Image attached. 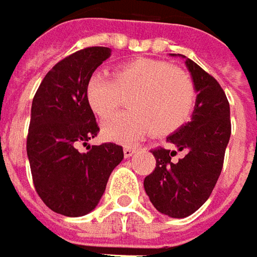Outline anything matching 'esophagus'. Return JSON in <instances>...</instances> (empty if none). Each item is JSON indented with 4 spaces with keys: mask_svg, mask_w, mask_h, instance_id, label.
Listing matches in <instances>:
<instances>
[{
    "mask_svg": "<svg viewBox=\"0 0 257 257\" xmlns=\"http://www.w3.org/2000/svg\"><path fill=\"white\" fill-rule=\"evenodd\" d=\"M134 154H135V148H132V146H125L123 148V155H125V158H131Z\"/></svg>",
    "mask_w": 257,
    "mask_h": 257,
    "instance_id": "esophagus-1",
    "label": "esophagus"
}]
</instances>
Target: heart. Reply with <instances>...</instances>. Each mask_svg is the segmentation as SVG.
Wrapping results in <instances>:
<instances>
[{
    "mask_svg": "<svg viewBox=\"0 0 257 257\" xmlns=\"http://www.w3.org/2000/svg\"><path fill=\"white\" fill-rule=\"evenodd\" d=\"M85 99L102 119L128 99L131 111L115 115L102 125L106 139L126 144L151 132L168 137L182 128L193 112L196 89L192 78L172 64L139 58L118 65L112 78L92 74L85 85Z\"/></svg>",
    "mask_w": 257,
    "mask_h": 257,
    "instance_id": "b5f03b06",
    "label": "heart"
}]
</instances>
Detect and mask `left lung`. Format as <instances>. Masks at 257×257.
Returning <instances> with one entry per match:
<instances>
[{
    "instance_id": "8db88e82",
    "label": "left lung",
    "mask_w": 257,
    "mask_h": 257,
    "mask_svg": "<svg viewBox=\"0 0 257 257\" xmlns=\"http://www.w3.org/2000/svg\"><path fill=\"white\" fill-rule=\"evenodd\" d=\"M198 91L192 120L168 138L176 149H152L154 172L144 181L152 205L171 217H186L208 200L220 176L232 132L225 91L213 76L186 61ZM178 152L182 156L176 160Z\"/></svg>"
}]
</instances>
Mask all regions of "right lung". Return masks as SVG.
Here are the masks:
<instances>
[{"label": "right lung", "instance_id": "add662e5", "mask_svg": "<svg viewBox=\"0 0 257 257\" xmlns=\"http://www.w3.org/2000/svg\"><path fill=\"white\" fill-rule=\"evenodd\" d=\"M111 48L88 47L55 64L32 99L27 154L38 196L64 216L89 213L102 198L109 175L123 159L122 146H86L99 126L85 99V85Z\"/></svg>", "mask_w": 257, "mask_h": 257}]
</instances>
